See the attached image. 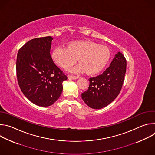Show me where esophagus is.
<instances>
[{"mask_svg":"<svg viewBox=\"0 0 155 155\" xmlns=\"http://www.w3.org/2000/svg\"><path fill=\"white\" fill-rule=\"evenodd\" d=\"M68 79L69 80H75L79 78L77 76H73V75H69L68 76Z\"/></svg>","mask_w":155,"mask_h":155,"instance_id":"1","label":"esophagus"}]
</instances>
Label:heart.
Here are the masks:
<instances>
[{"label":"heart","instance_id":"obj_1","mask_svg":"<svg viewBox=\"0 0 155 155\" xmlns=\"http://www.w3.org/2000/svg\"><path fill=\"white\" fill-rule=\"evenodd\" d=\"M54 62L64 69L71 67L78 59L80 63L72 71L95 74L101 71L110 58V51L105 46L90 41H79L70 43L68 47H57L52 53Z\"/></svg>","mask_w":155,"mask_h":155}]
</instances>
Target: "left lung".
Returning <instances> with one entry per match:
<instances>
[{
    "instance_id": "left-lung-1",
    "label": "left lung",
    "mask_w": 155,
    "mask_h": 155,
    "mask_svg": "<svg viewBox=\"0 0 155 155\" xmlns=\"http://www.w3.org/2000/svg\"><path fill=\"white\" fill-rule=\"evenodd\" d=\"M126 71V60L118 52L101 75L89 79L87 90L81 94L85 104L92 108L100 109L113 102L121 90Z\"/></svg>"
}]
</instances>
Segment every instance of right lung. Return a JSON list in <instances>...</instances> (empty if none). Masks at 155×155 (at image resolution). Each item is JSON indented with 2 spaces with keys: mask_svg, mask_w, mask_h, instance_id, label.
<instances>
[{
  "mask_svg": "<svg viewBox=\"0 0 155 155\" xmlns=\"http://www.w3.org/2000/svg\"><path fill=\"white\" fill-rule=\"evenodd\" d=\"M53 37L32 39L17 54L16 75L24 95L40 107L53 104L62 91V82L68 77L56 65L50 55Z\"/></svg>",
  "mask_w": 155,
  "mask_h": 155,
  "instance_id": "add662e5",
  "label": "right lung"
}]
</instances>
